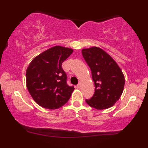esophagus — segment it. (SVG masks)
Wrapping results in <instances>:
<instances>
[{
    "label": "esophagus",
    "mask_w": 148,
    "mask_h": 148,
    "mask_svg": "<svg viewBox=\"0 0 148 148\" xmlns=\"http://www.w3.org/2000/svg\"><path fill=\"white\" fill-rule=\"evenodd\" d=\"M81 86H82V84H81V83H79V84H78L77 85V88H80Z\"/></svg>",
    "instance_id": "1"
}]
</instances>
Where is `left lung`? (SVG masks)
<instances>
[{"instance_id":"1","label":"left lung","mask_w":148,"mask_h":148,"mask_svg":"<svg viewBox=\"0 0 148 148\" xmlns=\"http://www.w3.org/2000/svg\"><path fill=\"white\" fill-rule=\"evenodd\" d=\"M87 64L92 71L95 92L86 99L89 106L104 110L112 107L123 94L125 77L115 60L102 48L93 46L82 50Z\"/></svg>"}]
</instances>
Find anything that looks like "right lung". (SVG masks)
I'll use <instances>...</instances> for the list:
<instances>
[{
    "label": "right lung",
    "instance_id": "obj_1",
    "mask_svg": "<svg viewBox=\"0 0 148 148\" xmlns=\"http://www.w3.org/2000/svg\"><path fill=\"white\" fill-rule=\"evenodd\" d=\"M73 50L56 46L36 56L26 71V86L34 100L44 108H59L69 100L73 86L66 84L62 63Z\"/></svg>",
    "mask_w": 148,
    "mask_h": 148
}]
</instances>
